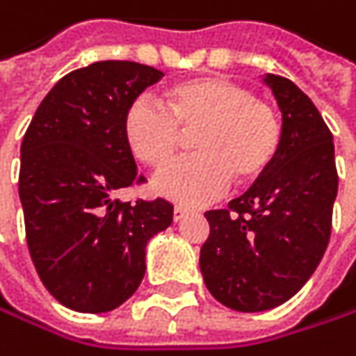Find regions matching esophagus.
<instances>
[{
  "label": "esophagus",
  "mask_w": 356,
  "mask_h": 356,
  "mask_svg": "<svg viewBox=\"0 0 356 356\" xmlns=\"http://www.w3.org/2000/svg\"><path fill=\"white\" fill-rule=\"evenodd\" d=\"M188 215H190V209H186V207H175V211H172L175 221H181V219H186Z\"/></svg>",
  "instance_id": "obj_1"
}]
</instances>
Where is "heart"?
Instances as JSON below:
<instances>
[{
    "instance_id": "heart-1",
    "label": "heart",
    "mask_w": 356,
    "mask_h": 356,
    "mask_svg": "<svg viewBox=\"0 0 356 356\" xmlns=\"http://www.w3.org/2000/svg\"><path fill=\"white\" fill-rule=\"evenodd\" d=\"M162 107L135 99L122 116V137L129 152L152 168L166 166L181 143V133H194L196 156L164 168L154 190L188 207L221 196L232 179L238 186L259 181L273 166L284 143L280 112L234 81L200 76L175 83L160 95Z\"/></svg>"
}]
</instances>
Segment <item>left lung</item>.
<instances>
[{
    "instance_id": "left-lung-1",
    "label": "left lung",
    "mask_w": 356,
    "mask_h": 356,
    "mask_svg": "<svg viewBox=\"0 0 356 356\" xmlns=\"http://www.w3.org/2000/svg\"><path fill=\"white\" fill-rule=\"evenodd\" d=\"M263 81L282 110L280 156L229 209L204 213L211 234L200 248L209 292L240 313L275 309L309 282L327 248L338 194L334 137L319 110L290 79Z\"/></svg>"
}]
</instances>
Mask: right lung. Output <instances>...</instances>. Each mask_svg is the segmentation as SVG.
Instances as JSON below:
<instances>
[{"label":"right lung","instance_id":"add662e5","mask_svg":"<svg viewBox=\"0 0 356 356\" xmlns=\"http://www.w3.org/2000/svg\"><path fill=\"white\" fill-rule=\"evenodd\" d=\"M162 72L122 60L62 76L20 145L18 194L26 244L47 292L79 313H108L139 288L145 246L172 221V204L120 202L141 184L122 137L124 110Z\"/></svg>","mask_w":356,"mask_h":356}]
</instances>
